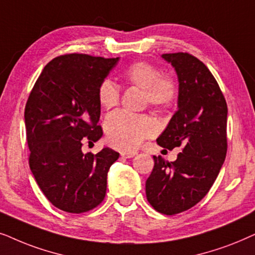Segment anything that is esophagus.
I'll use <instances>...</instances> for the list:
<instances>
[{
    "label": "esophagus",
    "mask_w": 255,
    "mask_h": 255,
    "mask_svg": "<svg viewBox=\"0 0 255 255\" xmlns=\"http://www.w3.org/2000/svg\"><path fill=\"white\" fill-rule=\"evenodd\" d=\"M136 154L137 152H121V156L124 158H131V157H134Z\"/></svg>",
    "instance_id": "1"
}]
</instances>
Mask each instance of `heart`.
Masks as SVG:
<instances>
[{
	"label": "heart",
	"mask_w": 255,
	"mask_h": 255,
	"mask_svg": "<svg viewBox=\"0 0 255 255\" xmlns=\"http://www.w3.org/2000/svg\"><path fill=\"white\" fill-rule=\"evenodd\" d=\"M126 84L143 90L144 101L151 107L163 110L177 100L179 88L174 77L162 74L152 64L138 60L131 63L121 72ZM120 88L110 79L104 80L98 87V101L105 110L118 106ZM105 133L112 147L124 151H133L156 133V125L148 115H130L115 112L105 120Z\"/></svg>",
	"instance_id": "b5f03b06"
}]
</instances>
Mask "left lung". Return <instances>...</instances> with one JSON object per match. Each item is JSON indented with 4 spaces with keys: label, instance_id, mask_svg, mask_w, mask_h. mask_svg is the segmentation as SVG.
<instances>
[{
    "label": "left lung",
    "instance_id": "left-lung-1",
    "mask_svg": "<svg viewBox=\"0 0 255 255\" xmlns=\"http://www.w3.org/2000/svg\"><path fill=\"white\" fill-rule=\"evenodd\" d=\"M178 77V110L157 140L163 148H181L174 162L154 156L145 195L163 215H177L199 203L211 189L227 151V105L218 83L195 56L162 54Z\"/></svg>",
    "mask_w": 255,
    "mask_h": 255
}]
</instances>
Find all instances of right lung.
<instances>
[{
    "label": "right lung",
    "instance_id": "right-lung-1",
    "mask_svg": "<svg viewBox=\"0 0 255 255\" xmlns=\"http://www.w3.org/2000/svg\"><path fill=\"white\" fill-rule=\"evenodd\" d=\"M118 60L83 53L56 57L26 101L30 169L51 204L65 212L90 211L106 195L107 172L119 152L104 148L84 154L81 147L103 136L98 87Z\"/></svg>",
    "mask_w": 255,
    "mask_h": 255
}]
</instances>
